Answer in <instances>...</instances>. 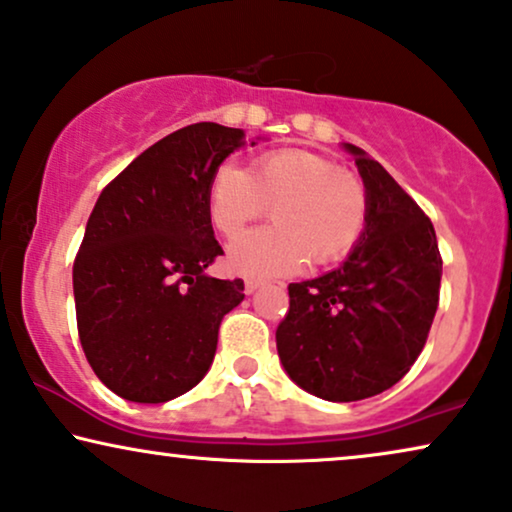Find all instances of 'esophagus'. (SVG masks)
<instances>
[{
	"label": "esophagus",
	"instance_id": "esophagus-1",
	"mask_svg": "<svg viewBox=\"0 0 512 512\" xmlns=\"http://www.w3.org/2000/svg\"><path fill=\"white\" fill-rule=\"evenodd\" d=\"M262 286H264V281H260V278H248V281H245V293H248V295L257 293V290H260Z\"/></svg>",
	"mask_w": 512,
	"mask_h": 512
}]
</instances>
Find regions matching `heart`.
Segmentation results:
<instances>
[{"label": "heart", "instance_id": "b5f03b06", "mask_svg": "<svg viewBox=\"0 0 512 512\" xmlns=\"http://www.w3.org/2000/svg\"><path fill=\"white\" fill-rule=\"evenodd\" d=\"M274 208L269 229L231 243L229 267L243 276H281L314 264L340 262L364 236L366 186L357 174L309 151L264 153L250 170L222 163L208 186L210 222L224 238H236Z\"/></svg>", "mask_w": 512, "mask_h": 512}]
</instances>
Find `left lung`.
<instances>
[{"label": "left lung", "mask_w": 512, "mask_h": 512, "mask_svg": "<svg viewBox=\"0 0 512 512\" xmlns=\"http://www.w3.org/2000/svg\"><path fill=\"white\" fill-rule=\"evenodd\" d=\"M342 148L366 186L364 236L338 269L290 283L276 349L302 390L326 401H359L397 385L423 352L442 257L416 200L359 146Z\"/></svg>", "instance_id": "1"}]
</instances>
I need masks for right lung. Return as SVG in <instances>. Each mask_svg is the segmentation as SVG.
<instances>
[{
  "label": "right lung",
  "mask_w": 512,
  "mask_h": 512,
  "mask_svg": "<svg viewBox=\"0 0 512 512\" xmlns=\"http://www.w3.org/2000/svg\"><path fill=\"white\" fill-rule=\"evenodd\" d=\"M243 146V129L181 127L96 200L73 267L77 331L89 366L122 399L163 404L210 371L219 323L245 295L241 278L208 274L224 255L208 186Z\"/></svg>",
  "instance_id": "right-lung-1"
}]
</instances>
